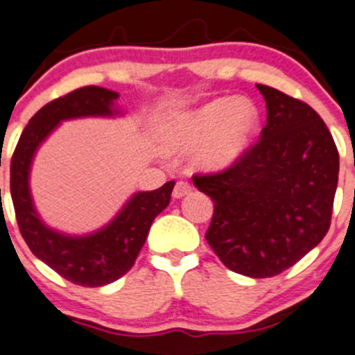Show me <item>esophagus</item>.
<instances>
[{
    "label": "esophagus",
    "instance_id": "1",
    "mask_svg": "<svg viewBox=\"0 0 355 355\" xmlns=\"http://www.w3.org/2000/svg\"><path fill=\"white\" fill-rule=\"evenodd\" d=\"M191 193V184L188 181H178L176 186H174V198H182L184 195Z\"/></svg>",
    "mask_w": 355,
    "mask_h": 355
}]
</instances>
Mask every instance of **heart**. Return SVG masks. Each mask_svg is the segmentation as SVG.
I'll return each mask as SVG.
<instances>
[{
  "instance_id": "1",
  "label": "heart",
  "mask_w": 355,
  "mask_h": 355,
  "mask_svg": "<svg viewBox=\"0 0 355 355\" xmlns=\"http://www.w3.org/2000/svg\"><path fill=\"white\" fill-rule=\"evenodd\" d=\"M257 128L259 110L250 100L223 96L174 117L167 139L176 150L202 145L200 164L223 169L243 155Z\"/></svg>"
}]
</instances>
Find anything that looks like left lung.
<instances>
[{"instance_id":"1","label":"left lung","mask_w":355,"mask_h":355,"mask_svg":"<svg viewBox=\"0 0 355 355\" xmlns=\"http://www.w3.org/2000/svg\"><path fill=\"white\" fill-rule=\"evenodd\" d=\"M268 124L257 143L219 173L193 174L214 202L205 238L227 269L272 278L326 236L338 184L340 157L318 112L257 84Z\"/></svg>"}]
</instances>
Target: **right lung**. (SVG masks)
<instances>
[{
    "instance_id": "right-lung-1",
    "label": "right lung",
    "mask_w": 355,
    "mask_h": 355,
    "mask_svg": "<svg viewBox=\"0 0 355 355\" xmlns=\"http://www.w3.org/2000/svg\"><path fill=\"white\" fill-rule=\"evenodd\" d=\"M117 98L115 91L84 86L46 103L26 125L10 164V193L27 247L67 282L89 288L115 282L135 266L153 219L169 205L174 181L153 191L136 193L107 227L89 236L72 238L50 230L40 219L31 200L29 169L37 146L60 121L112 115Z\"/></svg>"
}]
</instances>
